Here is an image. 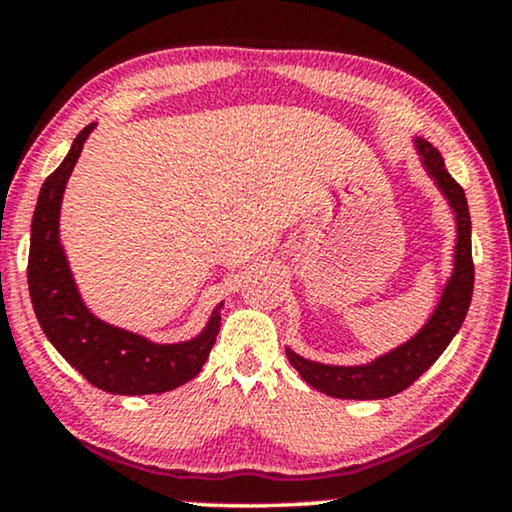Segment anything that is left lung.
<instances>
[{
  "mask_svg": "<svg viewBox=\"0 0 512 512\" xmlns=\"http://www.w3.org/2000/svg\"><path fill=\"white\" fill-rule=\"evenodd\" d=\"M416 151L420 155L425 172L435 179L437 189L449 203L456 219V245H454V269L442 290L435 312L420 331L406 340L404 345L390 349L383 357H375L368 364L359 366H331L319 361L304 359L286 347V357L302 380L328 397L335 399H385L423 375L442 352L454 340L458 328L463 326L472 300L475 286V267H472V241H470V212L465 191L458 181L446 172L444 158L430 141L416 139Z\"/></svg>",
  "mask_w": 512,
  "mask_h": 512,
  "instance_id": "1",
  "label": "left lung"
}]
</instances>
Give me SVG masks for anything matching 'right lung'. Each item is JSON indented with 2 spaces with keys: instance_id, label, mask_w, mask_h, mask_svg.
Masks as SVG:
<instances>
[{
  "instance_id": "right-lung-1",
  "label": "right lung",
  "mask_w": 512,
  "mask_h": 512,
  "mask_svg": "<svg viewBox=\"0 0 512 512\" xmlns=\"http://www.w3.org/2000/svg\"><path fill=\"white\" fill-rule=\"evenodd\" d=\"M94 127L92 122L77 134L63 163L49 174L40 189L30 226L28 286L32 309L58 354L94 387L129 397L170 392L196 378L208 361L219 333V309L224 302L217 304L196 338L170 345L125 331L89 312L58 238V219L70 172Z\"/></svg>"
}]
</instances>
